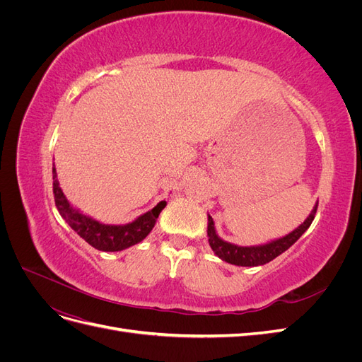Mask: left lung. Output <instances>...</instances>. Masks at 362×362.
<instances>
[{"mask_svg":"<svg viewBox=\"0 0 362 362\" xmlns=\"http://www.w3.org/2000/svg\"><path fill=\"white\" fill-rule=\"evenodd\" d=\"M317 204L314 205L310 216L305 218V222L296 229H293L290 234L284 235L281 238H276V240H270V242H267L264 245H258V246H238L234 243L225 242L223 238L217 235L213 217L208 214V226H206L208 243H210L214 254L222 261L229 262V264L243 266V267L262 266V264H266V262H270L272 259L279 257L282 252H286L290 246H293L296 242H298L300 235L313 223L315 211H317Z\"/></svg>","mask_w":362,"mask_h":362,"instance_id":"obj_1","label":"left lung"}]
</instances>
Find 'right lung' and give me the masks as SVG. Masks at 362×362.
I'll list each match as a JSON object with an SVG mask.
<instances>
[{
  "mask_svg": "<svg viewBox=\"0 0 362 362\" xmlns=\"http://www.w3.org/2000/svg\"><path fill=\"white\" fill-rule=\"evenodd\" d=\"M52 192L57 210L66 223L90 246L104 252L124 250L140 243L152 231L158 214L168 204L166 201H160L152 210L139 216L129 223L107 225L98 222L96 218L84 214L78 208L71 205L59 184L56 166L52 168Z\"/></svg>",
  "mask_w": 362,
  "mask_h": 362,
  "instance_id": "1",
  "label": "right lung"
}]
</instances>
